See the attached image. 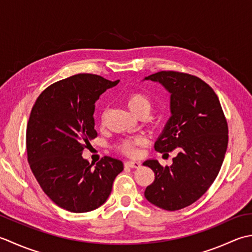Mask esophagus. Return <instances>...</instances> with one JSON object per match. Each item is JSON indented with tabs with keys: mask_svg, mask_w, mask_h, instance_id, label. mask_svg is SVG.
Wrapping results in <instances>:
<instances>
[{
	"mask_svg": "<svg viewBox=\"0 0 252 252\" xmlns=\"http://www.w3.org/2000/svg\"><path fill=\"white\" fill-rule=\"evenodd\" d=\"M125 165L126 166H128V167H133V168H138V167H140V165H141V163L140 162H138V161H126L125 162Z\"/></svg>",
	"mask_w": 252,
	"mask_h": 252,
	"instance_id": "obj_1",
	"label": "esophagus"
}]
</instances>
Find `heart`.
<instances>
[{
    "label": "heart",
    "instance_id": "b5f03b06",
    "mask_svg": "<svg viewBox=\"0 0 252 252\" xmlns=\"http://www.w3.org/2000/svg\"><path fill=\"white\" fill-rule=\"evenodd\" d=\"M126 104L128 106V109H129L133 114L136 115L142 111L149 112L151 109L150 100H149L145 94H138V92H133V94H130L127 96ZM145 141L146 139L143 136H136L132 138H128V139L123 140L120 143L119 149L122 152L126 153V155L132 156L137 152V146L142 145Z\"/></svg>",
    "mask_w": 252,
    "mask_h": 252
}]
</instances>
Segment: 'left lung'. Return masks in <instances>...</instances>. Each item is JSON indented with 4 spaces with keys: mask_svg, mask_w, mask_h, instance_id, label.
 Returning <instances> with one entry per match:
<instances>
[{
    "mask_svg": "<svg viewBox=\"0 0 252 252\" xmlns=\"http://www.w3.org/2000/svg\"><path fill=\"white\" fill-rule=\"evenodd\" d=\"M143 80L161 84L171 94V117L155 143L156 151H178L171 166L153 158L143 162L156 176L145 197L175 211L197 201L217 178L227 149V122L218 95L196 76L158 71Z\"/></svg>",
    "mask_w": 252,
    "mask_h": 252,
    "instance_id": "obj_1",
    "label": "left lung"
}]
</instances>
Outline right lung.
<instances>
[{
  "label": "right lung",
  "instance_id": "1",
  "mask_svg": "<svg viewBox=\"0 0 252 252\" xmlns=\"http://www.w3.org/2000/svg\"><path fill=\"white\" fill-rule=\"evenodd\" d=\"M119 83L97 75H74L48 87L30 113L26 133L30 168L45 194L67 211L99 208L124 169L114 158L104 157L92 167L81 157L96 137V100Z\"/></svg>",
  "mask_w": 252,
  "mask_h": 252
}]
</instances>
